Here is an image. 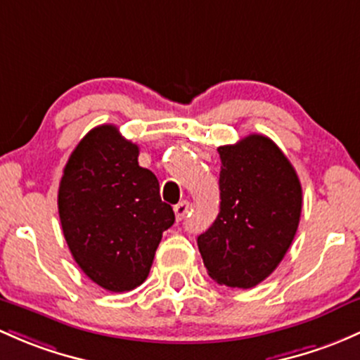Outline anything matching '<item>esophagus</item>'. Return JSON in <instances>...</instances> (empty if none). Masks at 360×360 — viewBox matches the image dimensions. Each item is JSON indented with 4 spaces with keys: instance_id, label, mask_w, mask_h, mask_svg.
<instances>
[{
    "instance_id": "1",
    "label": "esophagus",
    "mask_w": 360,
    "mask_h": 360,
    "mask_svg": "<svg viewBox=\"0 0 360 360\" xmlns=\"http://www.w3.org/2000/svg\"><path fill=\"white\" fill-rule=\"evenodd\" d=\"M188 210H190V203L184 202V200L177 203V205H174V214H176L177 221H183V219L186 217Z\"/></svg>"
}]
</instances>
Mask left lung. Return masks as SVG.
<instances>
[{
	"instance_id": "8db88e82",
	"label": "left lung",
	"mask_w": 360,
	"mask_h": 360,
	"mask_svg": "<svg viewBox=\"0 0 360 360\" xmlns=\"http://www.w3.org/2000/svg\"><path fill=\"white\" fill-rule=\"evenodd\" d=\"M221 210L198 236L212 279L253 288L288 252L302 212V186L293 165L267 136L250 134L219 146Z\"/></svg>"
}]
</instances>
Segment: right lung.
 Segmentation results:
<instances>
[{
	"mask_svg": "<svg viewBox=\"0 0 360 360\" xmlns=\"http://www.w3.org/2000/svg\"><path fill=\"white\" fill-rule=\"evenodd\" d=\"M139 148L112 124L91 129L72 151L58 188V215L82 272L101 288L131 291L150 274L162 233L174 224Z\"/></svg>",
	"mask_w": 360,
	"mask_h": 360,
	"instance_id": "add662e5",
	"label": "right lung"
}]
</instances>
